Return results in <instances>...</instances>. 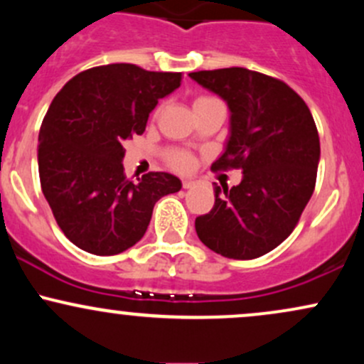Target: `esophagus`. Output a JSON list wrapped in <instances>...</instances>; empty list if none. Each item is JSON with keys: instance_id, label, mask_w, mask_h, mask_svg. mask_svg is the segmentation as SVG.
Listing matches in <instances>:
<instances>
[{"instance_id": "1", "label": "esophagus", "mask_w": 364, "mask_h": 364, "mask_svg": "<svg viewBox=\"0 0 364 364\" xmlns=\"http://www.w3.org/2000/svg\"><path fill=\"white\" fill-rule=\"evenodd\" d=\"M193 185H195L193 179H183V188H185V190H188V188H191Z\"/></svg>"}]
</instances>
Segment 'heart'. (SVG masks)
I'll use <instances>...</instances> for the list:
<instances>
[{
    "label": "heart",
    "mask_w": 364,
    "mask_h": 364,
    "mask_svg": "<svg viewBox=\"0 0 364 364\" xmlns=\"http://www.w3.org/2000/svg\"><path fill=\"white\" fill-rule=\"evenodd\" d=\"M207 99H212V97H208V95H202V97L196 99L195 102L207 101ZM164 157H166V162H168L171 168L176 171H190L195 166V156L186 149H168L164 152Z\"/></svg>",
    "instance_id": "b5f03b06"
}]
</instances>
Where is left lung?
Returning a JSON list of instances; mask_svg holds the SVG:
<instances>
[{
  "mask_svg": "<svg viewBox=\"0 0 364 364\" xmlns=\"http://www.w3.org/2000/svg\"><path fill=\"white\" fill-rule=\"evenodd\" d=\"M190 77L231 109L228 149L210 169L243 171V181L231 190L214 185V207L195 219L196 235L225 258H258L294 231L315 190V119L286 82L265 73L232 66Z\"/></svg>",
  "mask_w": 364,
  "mask_h": 364,
  "instance_id": "1",
  "label": "left lung"
}]
</instances>
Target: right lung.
<instances>
[{"instance_id":"add662e5","label":"right lung","mask_w":364,"mask_h":364,"mask_svg":"<svg viewBox=\"0 0 364 364\" xmlns=\"http://www.w3.org/2000/svg\"><path fill=\"white\" fill-rule=\"evenodd\" d=\"M183 73L149 72L132 63L94 66L63 85L39 132V178L54 219L75 246L118 255L144 237L154 205L181 190L169 173L132 181L123 144L141 135L159 99Z\"/></svg>"}]
</instances>
